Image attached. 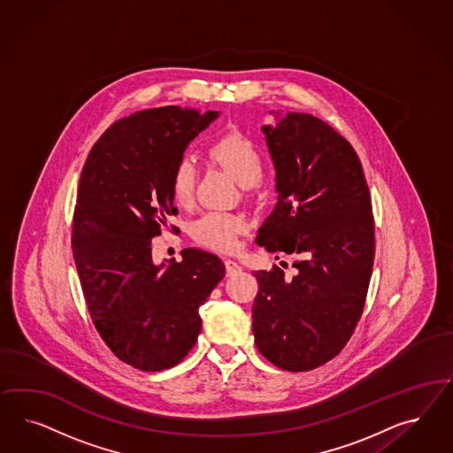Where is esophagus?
<instances>
[{
  "label": "esophagus",
  "instance_id": "1",
  "mask_svg": "<svg viewBox=\"0 0 453 453\" xmlns=\"http://www.w3.org/2000/svg\"><path fill=\"white\" fill-rule=\"evenodd\" d=\"M224 264H226V274H227V277H233V275L239 274L242 271V267L237 262L231 261V259H226Z\"/></svg>",
  "mask_w": 453,
  "mask_h": 453
}]
</instances>
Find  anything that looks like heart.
I'll use <instances>...</instances> for the list:
<instances>
[{
    "instance_id": "b5f03b06",
    "label": "heart",
    "mask_w": 453,
    "mask_h": 453,
    "mask_svg": "<svg viewBox=\"0 0 453 453\" xmlns=\"http://www.w3.org/2000/svg\"><path fill=\"white\" fill-rule=\"evenodd\" d=\"M212 163L229 171L246 189H252L264 174V156L259 146L241 131H227L218 137L207 150ZM197 184V171L191 159L182 157L171 174V194L180 206H189ZM242 216L227 212H209L196 220L194 239L219 252H231L237 246V235L246 231Z\"/></svg>"
}]
</instances>
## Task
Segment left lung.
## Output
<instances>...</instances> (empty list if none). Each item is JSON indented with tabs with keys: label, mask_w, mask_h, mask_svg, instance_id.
<instances>
[{
	"label": "left lung",
	"mask_w": 453,
	"mask_h": 453,
	"mask_svg": "<svg viewBox=\"0 0 453 453\" xmlns=\"http://www.w3.org/2000/svg\"><path fill=\"white\" fill-rule=\"evenodd\" d=\"M262 133L279 196L256 242L297 261L292 277L277 265L254 273V339L279 369L312 371L342 350L365 305L375 254L371 192L350 142L316 116L288 112Z\"/></svg>",
	"instance_id": "8db88e82"
}]
</instances>
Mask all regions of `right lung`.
<instances>
[{
  "instance_id": "add662e5",
  "label": "right lung",
  "mask_w": 453,
  "mask_h": 453,
  "mask_svg": "<svg viewBox=\"0 0 453 453\" xmlns=\"http://www.w3.org/2000/svg\"><path fill=\"white\" fill-rule=\"evenodd\" d=\"M218 111L165 106L137 111L106 129L82 167L73 254L84 301L112 354L144 372L189 354L199 307L226 274L218 256L184 249L182 261L152 262L151 239L176 214L171 174Z\"/></svg>"
}]
</instances>
